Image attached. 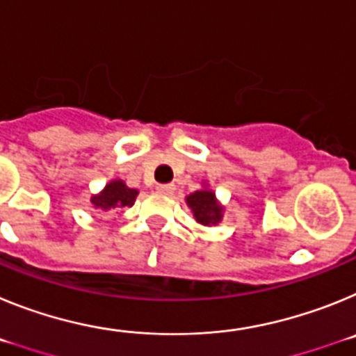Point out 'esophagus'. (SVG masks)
Masks as SVG:
<instances>
[{"label": "esophagus", "instance_id": "obj_1", "mask_svg": "<svg viewBox=\"0 0 356 356\" xmlns=\"http://www.w3.org/2000/svg\"><path fill=\"white\" fill-rule=\"evenodd\" d=\"M156 191H159L160 194H165V196H169V194L175 193V185H172V184H160L159 187H156Z\"/></svg>", "mask_w": 356, "mask_h": 356}]
</instances>
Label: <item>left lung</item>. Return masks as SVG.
Wrapping results in <instances>:
<instances>
[{
  "mask_svg": "<svg viewBox=\"0 0 356 356\" xmlns=\"http://www.w3.org/2000/svg\"><path fill=\"white\" fill-rule=\"evenodd\" d=\"M187 205L193 209L196 221L201 225H216L221 221V207L217 205L212 191H196L187 197Z\"/></svg>",
  "mask_w": 356,
  "mask_h": 356,
  "instance_id": "left-lung-1",
  "label": "left lung"
}]
</instances>
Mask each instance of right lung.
<instances>
[{
  "label": "right lung",
  "mask_w": 356,
  "mask_h": 356,
  "mask_svg": "<svg viewBox=\"0 0 356 356\" xmlns=\"http://www.w3.org/2000/svg\"><path fill=\"white\" fill-rule=\"evenodd\" d=\"M137 191L135 188H128L121 180L110 181L99 196L92 197V203L96 209L102 210H112L121 209V207H131L137 197Z\"/></svg>",
  "instance_id": "obj_1"
}]
</instances>
